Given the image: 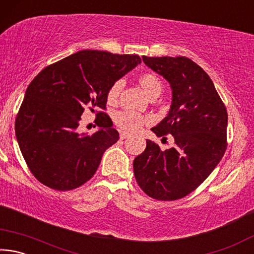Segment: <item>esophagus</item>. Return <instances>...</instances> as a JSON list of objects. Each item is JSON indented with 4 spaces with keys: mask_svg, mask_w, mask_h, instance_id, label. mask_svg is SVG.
<instances>
[{
    "mask_svg": "<svg viewBox=\"0 0 254 254\" xmlns=\"http://www.w3.org/2000/svg\"><path fill=\"white\" fill-rule=\"evenodd\" d=\"M120 137H121L122 140H124V139H127V137H130V134H128V133H127V132H121V133H120Z\"/></svg>",
    "mask_w": 254,
    "mask_h": 254,
    "instance_id": "34e87169",
    "label": "esophagus"
}]
</instances>
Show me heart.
I'll list each match as a JSON object with an SVG mask.
<instances>
[{
  "label": "heart",
  "mask_w": 254,
  "mask_h": 254,
  "mask_svg": "<svg viewBox=\"0 0 254 254\" xmlns=\"http://www.w3.org/2000/svg\"><path fill=\"white\" fill-rule=\"evenodd\" d=\"M136 83L144 92L145 95L150 98L158 97L162 92V83L160 78L157 75L152 74V72H143V74H141L137 77ZM121 88L122 83L120 80L115 81L109 88L106 95V100L109 104H115L118 102ZM113 121L124 132L134 133L139 131L144 124L149 123L150 119L131 111H120L114 114Z\"/></svg>",
  "instance_id": "b5f03b06"
}]
</instances>
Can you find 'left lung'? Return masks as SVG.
<instances>
[{"label":"left lung","instance_id":"obj_1","mask_svg":"<svg viewBox=\"0 0 254 254\" xmlns=\"http://www.w3.org/2000/svg\"><path fill=\"white\" fill-rule=\"evenodd\" d=\"M168 80L173 101L168 115L151 128L171 134L174 147L162 150L147 140L133 161L136 183L153 199L176 200L190 194L218 165L227 147V112L212 79L186 57H142Z\"/></svg>","mask_w":254,"mask_h":254}]
</instances>
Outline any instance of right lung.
I'll list each match as a JSON object with an SVG mask.
<instances>
[{"mask_svg": "<svg viewBox=\"0 0 254 254\" xmlns=\"http://www.w3.org/2000/svg\"><path fill=\"white\" fill-rule=\"evenodd\" d=\"M137 55L81 50L42 69L29 84L15 119V135L30 171L56 190H71L96 173L119 132L98 111L100 130L92 136L76 131L85 108L106 109L107 91L133 69Z\"/></svg>", "mask_w": 254, "mask_h": 254, "instance_id": "add662e5", "label": "right lung"}]
</instances>
